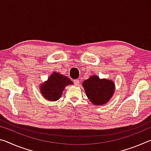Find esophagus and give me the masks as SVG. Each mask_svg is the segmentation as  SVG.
I'll use <instances>...</instances> for the list:
<instances>
[{
    "label": "esophagus",
    "instance_id": "esophagus-1",
    "mask_svg": "<svg viewBox=\"0 0 151 151\" xmlns=\"http://www.w3.org/2000/svg\"><path fill=\"white\" fill-rule=\"evenodd\" d=\"M74 83H75V85L78 86V84H79V80H78V79H76V80H75V81H74Z\"/></svg>",
    "mask_w": 151,
    "mask_h": 151
}]
</instances>
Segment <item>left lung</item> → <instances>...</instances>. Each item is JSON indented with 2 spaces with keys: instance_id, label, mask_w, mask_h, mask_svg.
Returning a JSON list of instances; mask_svg holds the SVG:
<instances>
[{
  "instance_id": "left-lung-1",
  "label": "left lung",
  "mask_w": 151,
  "mask_h": 151,
  "mask_svg": "<svg viewBox=\"0 0 151 151\" xmlns=\"http://www.w3.org/2000/svg\"><path fill=\"white\" fill-rule=\"evenodd\" d=\"M83 86L89 101L97 106L108 103L115 91V85L112 80L100 78L95 75L84 81Z\"/></svg>"
}]
</instances>
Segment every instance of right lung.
<instances>
[{
    "label": "right lung",
    "instance_id": "obj_1",
    "mask_svg": "<svg viewBox=\"0 0 151 151\" xmlns=\"http://www.w3.org/2000/svg\"><path fill=\"white\" fill-rule=\"evenodd\" d=\"M73 85L67 76L58 72H53L47 81L40 85V91L46 100L56 101L59 99L66 86Z\"/></svg>",
    "mask_w": 151,
    "mask_h": 151
}]
</instances>
